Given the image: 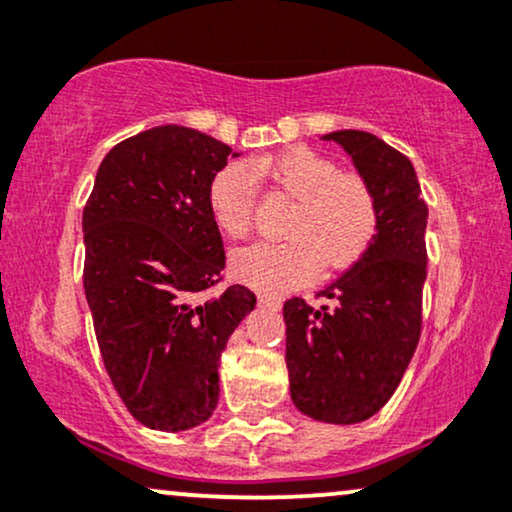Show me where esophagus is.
<instances>
[{
  "mask_svg": "<svg viewBox=\"0 0 512 512\" xmlns=\"http://www.w3.org/2000/svg\"><path fill=\"white\" fill-rule=\"evenodd\" d=\"M258 303L268 305V308H282V298L272 294H258Z\"/></svg>",
  "mask_w": 512,
  "mask_h": 512,
  "instance_id": "34e87169",
  "label": "esophagus"
}]
</instances>
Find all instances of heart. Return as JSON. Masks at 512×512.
Listing matches in <instances>:
<instances>
[{
  "mask_svg": "<svg viewBox=\"0 0 512 512\" xmlns=\"http://www.w3.org/2000/svg\"><path fill=\"white\" fill-rule=\"evenodd\" d=\"M256 181L296 199L282 242H261L232 256V272L263 291H284L320 275H336L367 254L378 232V199L357 171L303 148L228 164L209 183V209L223 235L244 240L254 225Z\"/></svg>",
  "mask_w": 512,
  "mask_h": 512,
  "instance_id": "b5f03b06",
  "label": "heart"
}]
</instances>
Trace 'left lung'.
<instances>
[{"instance_id":"1","label":"left lung","mask_w":512,"mask_h":512,"mask_svg":"<svg viewBox=\"0 0 512 512\" xmlns=\"http://www.w3.org/2000/svg\"><path fill=\"white\" fill-rule=\"evenodd\" d=\"M353 157L378 199V232L367 254L320 294L284 303L289 390L315 421L350 426L386 407L421 338L428 272L426 223L416 171L400 150L367 131L322 136Z\"/></svg>"}]
</instances>
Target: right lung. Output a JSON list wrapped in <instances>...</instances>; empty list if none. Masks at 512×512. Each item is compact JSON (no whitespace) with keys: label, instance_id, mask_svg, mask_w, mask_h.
Wrapping results in <instances>:
<instances>
[{"label":"right lung","instance_id":"add662e5","mask_svg":"<svg viewBox=\"0 0 512 512\" xmlns=\"http://www.w3.org/2000/svg\"><path fill=\"white\" fill-rule=\"evenodd\" d=\"M228 145L188 126L117 143L86 199L84 291L108 376L136 421L195 428L218 404V360L254 291L223 280L225 249L209 183Z\"/></svg>","mask_w":512,"mask_h":512}]
</instances>
